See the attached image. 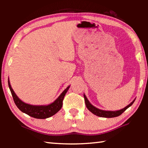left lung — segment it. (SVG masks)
<instances>
[{"label": "left lung", "instance_id": "8db88e82", "mask_svg": "<svg viewBox=\"0 0 148 148\" xmlns=\"http://www.w3.org/2000/svg\"><path fill=\"white\" fill-rule=\"evenodd\" d=\"M84 99H85V102H86L87 108L88 109L90 112H92V114L96 115L97 116L102 117H108V118H110V117H117L120 116V115L123 113V112L127 108H128L131 106L135 101V100H134V101H132L131 104H129L128 106L120 110H117V111H104V110H99L92 106V105L89 102L88 100H87V97H86V95H84Z\"/></svg>", "mask_w": 148, "mask_h": 148}]
</instances>
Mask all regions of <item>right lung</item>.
Segmentation results:
<instances>
[{"mask_svg":"<svg viewBox=\"0 0 148 148\" xmlns=\"http://www.w3.org/2000/svg\"><path fill=\"white\" fill-rule=\"evenodd\" d=\"M8 86L11 91L12 97H13L14 101L17 107L23 113L37 119H46L53 116L57 112H58L62 108L64 97L70 87V86L67 87L53 103L47 105V106H33V105L24 103L17 97V95L12 88L9 80Z\"/></svg>","mask_w":148,"mask_h":148,"instance_id":"add662e5","label":"right lung"}]
</instances>
